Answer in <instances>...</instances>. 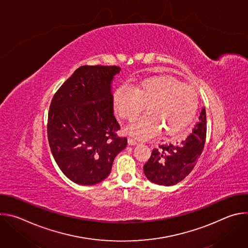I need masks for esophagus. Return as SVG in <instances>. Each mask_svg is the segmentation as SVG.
<instances>
[{
    "instance_id": "esophagus-1",
    "label": "esophagus",
    "mask_w": 248,
    "mask_h": 248,
    "mask_svg": "<svg viewBox=\"0 0 248 248\" xmlns=\"http://www.w3.org/2000/svg\"><path fill=\"white\" fill-rule=\"evenodd\" d=\"M128 144H129V145H137V141H136L134 138L129 137V138H128Z\"/></svg>"
}]
</instances>
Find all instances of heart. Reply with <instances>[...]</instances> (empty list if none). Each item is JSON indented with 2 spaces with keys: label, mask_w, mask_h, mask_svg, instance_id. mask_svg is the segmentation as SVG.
<instances>
[{
  "label": "heart",
  "mask_w": 248,
  "mask_h": 248,
  "mask_svg": "<svg viewBox=\"0 0 248 248\" xmlns=\"http://www.w3.org/2000/svg\"><path fill=\"white\" fill-rule=\"evenodd\" d=\"M146 105V115L135 120L127 131L141 139L162 131L165 138L181 136L190 125L198 108V95L189 85L170 76L156 75L130 87L123 86L114 95L121 119L134 120Z\"/></svg>",
  "instance_id": "b5f03b06"
}]
</instances>
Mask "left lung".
Masks as SVG:
<instances>
[{"mask_svg":"<svg viewBox=\"0 0 248 248\" xmlns=\"http://www.w3.org/2000/svg\"><path fill=\"white\" fill-rule=\"evenodd\" d=\"M206 110L202 109L199 122L192 132L181 142L159 145L144 165L146 178L160 186H174L193 170L200 157L206 139Z\"/></svg>","mask_w":248,"mask_h":248,"instance_id":"left-lung-1","label":"left lung"}]
</instances>
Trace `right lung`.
<instances>
[{
  "label": "right lung",
  "mask_w": 248,
  "mask_h": 248,
  "mask_svg": "<svg viewBox=\"0 0 248 248\" xmlns=\"http://www.w3.org/2000/svg\"><path fill=\"white\" fill-rule=\"evenodd\" d=\"M116 65H82L55 93L48 114V140L63 174L92 186L110 174L115 157L127 145L114 116L112 81Z\"/></svg>",
  "instance_id": "add662e5"
}]
</instances>
